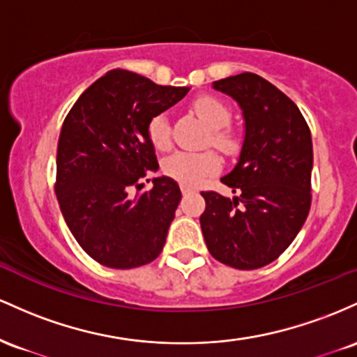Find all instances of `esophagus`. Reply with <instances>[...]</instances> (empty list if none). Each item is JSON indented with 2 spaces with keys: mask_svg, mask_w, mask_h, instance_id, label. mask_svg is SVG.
Instances as JSON below:
<instances>
[{
  "mask_svg": "<svg viewBox=\"0 0 357 357\" xmlns=\"http://www.w3.org/2000/svg\"><path fill=\"white\" fill-rule=\"evenodd\" d=\"M180 190H182V194H183V195L192 194V192H195L194 187H189V185H182V187H180Z\"/></svg>",
  "mask_w": 357,
  "mask_h": 357,
  "instance_id": "1",
  "label": "esophagus"
}]
</instances>
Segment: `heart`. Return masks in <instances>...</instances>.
<instances>
[{
  "label": "heart",
  "instance_id": "obj_1",
  "mask_svg": "<svg viewBox=\"0 0 357 357\" xmlns=\"http://www.w3.org/2000/svg\"><path fill=\"white\" fill-rule=\"evenodd\" d=\"M195 114L211 128L209 142L224 153H234L239 148V138L229 128L231 107L214 96H200L192 102ZM146 135L155 150L167 151L172 146L170 123L165 114H157L150 119ZM221 160L214 151H177L163 162L162 170L167 177L177 180L182 185H197L206 175L215 172Z\"/></svg>",
  "mask_w": 357,
  "mask_h": 357
}]
</instances>
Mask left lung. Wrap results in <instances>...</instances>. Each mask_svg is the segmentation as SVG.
Masks as SVG:
<instances>
[{"label": "left lung", "instance_id": "obj_1", "mask_svg": "<svg viewBox=\"0 0 357 357\" xmlns=\"http://www.w3.org/2000/svg\"><path fill=\"white\" fill-rule=\"evenodd\" d=\"M239 102L244 142L238 165L221 178L236 197L200 192L207 250L238 270L270 265L297 238L312 204V136L297 104L251 72L212 82Z\"/></svg>", "mask_w": 357, "mask_h": 357}]
</instances>
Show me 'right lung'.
<instances>
[{
    "mask_svg": "<svg viewBox=\"0 0 357 357\" xmlns=\"http://www.w3.org/2000/svg\"><path fill=\"white\" fill-rule=\"evenodd\" d=\"M189 87L158 86L130 70H111L82 92L63 119L57 145L55 195L79 246L101 265L130 270L162 253L182 199L175 180L130 197L158 170L146 135L153 116Z\"/></svg>",
    "mask_w": 357,
    "mask_h": 357,
    "instance_id": "1",
    "label": "right lung"
}]
</instances>
